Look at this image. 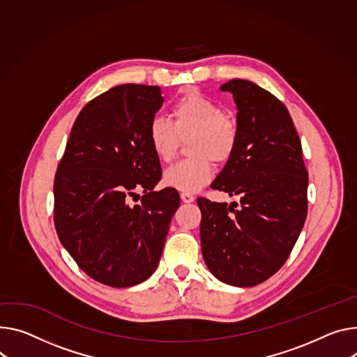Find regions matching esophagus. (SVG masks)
Here are the masks:
<instances>
[{"instance_id": "34e87169", "label": "esophagus", "mask_w": 357, "mask_h": 357, "mask_svg": "<svg viewBox=\"0 0 357 357\" xmlns=\"http://www.w3.org/2000/svg\"><path fill=\"white\" fill-rule=\"evenodd\" d=\"M181 199H182V202H183V204H190V202L195 201V197H193L192 193L182 192V193H181Z\"/></svg>"}]
</instances>
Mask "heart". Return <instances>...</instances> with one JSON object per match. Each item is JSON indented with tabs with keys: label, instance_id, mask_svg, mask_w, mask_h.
Instances as JSON below:
<instances>
[{
	"label": "heart",
	"instance_id": "heart-1",
	"mask_svg": "<svg viewBox=\"0 0 357 357\" xmlns=\"http://www.w3.org/2000/svg\"><path fill=\"white\" fill-rule=\"evenodd\" d=\"M172 122L153 118L148 126V139L160 160L175 156L179 138L189 139L193 156L169 167L164 174L167 186L181 192H195L205 186L213 175L212 162H228L238 145L239 128L234 116L223 114L222 107L197 91L181 95L174 102Z\"/></svg>",
	"mask_w": 357,
	"mask_h": 357
}]
</instances>
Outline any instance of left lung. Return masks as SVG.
<instances>
[{"mask_svg": "<svg viewBox=\"0 0 357 357\" xmlns=\"http://www.w3.org/2000/svg\"><path fill=\"white\" fill-rule=\"evenodd\" d=\"M234 95L239 138L211 188L241 197L218 204L198 198L201 246L208 269L232 286L268 280L286 262L307 215L309 176L287 108L246 79L220 86Z\"/></svg>", "mask_w": 357, "mask_h": 357, "instance_id": "left-lung-1", "label": "left lung"}]
</instances>
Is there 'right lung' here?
<instances>
[{"mask_svg":"<svg viewBox=\"0 0 357 357\" xmlns=\"http://www.w3.org/2000/svg\"><path fill=\"white\" fill-rule=\"evenodd\" d=\"M159 86L123 84L89 101L77 116L54 179V223L62 246L93 280L128 287L156 269L179 208L160 181L148 126L162 107ZM142 187L141 206L128 198Z\"/></svg>","mask_w":357,"mask_h":357,"instance_id":"right-lung-1","label":"right lung"}]
</instances>
